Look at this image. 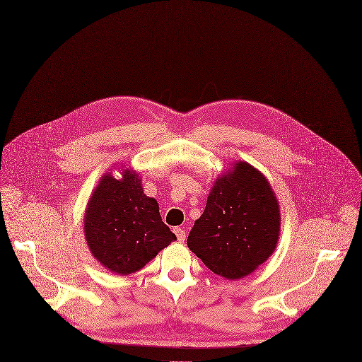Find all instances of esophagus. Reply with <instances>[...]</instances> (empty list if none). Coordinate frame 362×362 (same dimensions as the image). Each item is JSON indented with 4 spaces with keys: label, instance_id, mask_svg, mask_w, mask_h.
<instances>
[{
    "label": "esophagus",
    "instance_id": "34e87169",
    "mask_svg": "<svg viewBox=\"0 0 362 362\" xmlns=\"http://www.w3.org/2000/svg\"><path fill=\"white\" fill-rule=\"evenodd\" d=\"M173 231H175V234H176V237H177L179 242H183V240L186 238V231H185L183 228H180V227H175V228H173Z\"/></svg>",
    "mask_w": 362,
    "mask_h": 362
}]
</instances>
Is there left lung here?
Instances as JSON below:
<instances>
[{"mask_svg": "<svg viewBox=\"0 0 362 362\" xmlns=\"http://www.w3.org/2000/svg\"><path fill=\"white\" fill-rule=\"evenodd\" d=\"M280 209L267 179L246 162L218 177L187 237L189 249L214 274L242 279L274 252Z\"/></svg>", "mask_w": 362, "mask_h": 362, "instance_id": "left-lung-1", "label": "left lung"}]
</instances>
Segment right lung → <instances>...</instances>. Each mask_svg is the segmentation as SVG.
Listing matches in <instances>:
<instances>
[{
	"label": "right lung",
	"mask_w": 362,
	"mask_h": 362,
	"mask_svg": "<svg viewBox=\"0 0 362 362\" xmlns=\"http://www.w3.org/2000/svg\"><path fill=\"white\" fill-rule=\"evenodd\" d=\"M83 228L93 257L120 276L141 270L176 240L162 221L158 202L144 193L141 179L128 169L120 180L110 175L100 179Z\"/></svg>",
	"instance_id": "right-lung-1"
}]
</instances>
